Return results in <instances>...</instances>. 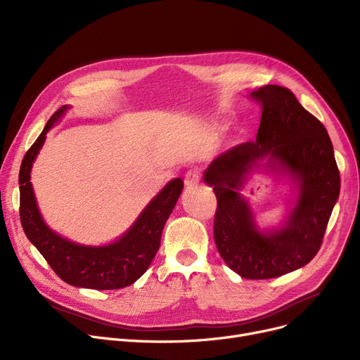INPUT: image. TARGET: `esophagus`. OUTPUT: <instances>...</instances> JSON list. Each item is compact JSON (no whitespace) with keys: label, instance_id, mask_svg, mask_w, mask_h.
Instances as JSON below:
<instances>
[{"label":"esophagus","instance_id":"1","mask_svg":"<svg viewBox=\"0 0 360 360\" xmlns=\"http://www.w3.org/2000/svg\"><path fill=\"white\" fill-rule=\"evenodd\" d=\"M200 178H201V172H200L198 169L188 170V172L185 174V179H184L185 186H186V188H191V186L197 185V184L200 182Z\"/></svg>","mask_w":360,"mask_h":360}]
</instances>
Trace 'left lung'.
I'll return each mask as SVG.
<instances>
[{"mask_svg": "<svg viewBox=\"0 0 360 360\" xmlns=\"http://www.w3.org/2000/svg\"><path fill=\"white\" fill-rule=\"evenodd\" d=\"M252 98L262 105L257 140L226 150L207 167L204 181L217 198L213 233L220 257L240 277L264 280L304 267L316 255L340 194V172L326 127L288 87L262 86ZM266 155L298 178L300 197L285 226L264 236L237 190Z\"/></svg>", "mask_w": 360, "mask_h": 360, "instance_id": "1", "label": "left lung"}]
</instances>
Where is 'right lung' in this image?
<instances>
[{
    "label": "right lung",
    "instance_id": "add662e5",
    "mask_svg": "<svg viewBox=\"0 0 360 360\" xmlns=\"http://www.w3.org/2000/svg\"><path fill=\"white\" fill-rule=\"evenodd\" d=\"M67 109L65 105L53 113L23 158L18 174L23 231L55 274L68 285L96 290L122 289L137 281L153 261L160 247L163 226L181 195L184 182L179 178L170 181L150 201L134 226L120 240L108 247H82L53 233L37 210L30 184V169L44 146L46 132Z\"/></svg>",
    "mask_w": 360,
    "mask_h": 360
}]
</instances>
